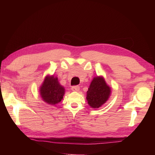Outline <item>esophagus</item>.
I'll return each instance as SVG.
<instances>
[{
  "instance_id": "esophagus-1",
  "label": "esophagus",
  "mask_w": 155,
  "mask_h": 155,
  "mask_svg": "<svg viewBox=\"0 0 155 155\" xmlns=\"http://www.w3.org/2000/svg\"><path fill=\"white\" fill-rule=\"evenodd\" d=\"M71 90L74 92H78L79 91V87L78 86V85H76V86H73L72 88H71Z\"/></svg>"
}]
</instances>
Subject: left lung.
<instances>
[{"label":"left lung","instance_id":"left-lung-1","mask_svg":"<svg viewBox=\"0 0 155 155\" xmlns=\"http://www.w3.org/2000/svg\"><path fill=\"white\" fill-rule=\"evenodd\" d=\"M110 94V88L107 85L104 79L101 77L94 78L87 91L88 104L94 109L100 107L107 101Z\"/></svg>","mask_w":155,"mask_h":155}]
</instances>
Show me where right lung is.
I'll return each mask as SVG.
<instances>
[{
    "mask_svg": "<svg viewBox=\"0 0 155 155\" xmlns=\"http://www.w3.org/2000/svg\"><path fill=\"white\" fill-rule=\"evenodd\" d=\"M40 93L45 102L53 105L61 101L64 94V88L59 83L58 78L47 76L40 88Z\"/></svg>",
    "mask_w": 155,
    "mask_h": 155,
    "instance_id": "add662e5",
    "label": "right lung"
}]
</instances>
